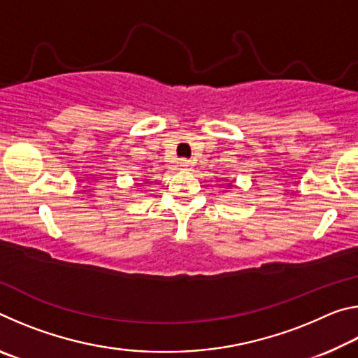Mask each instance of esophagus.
<instances>
[{
    "label": "esophagus",
    "mask_w": 358,
    "mask_h": 358,
    "mask_svg": "<svg viewBox=\"0 0 358 358\" xmlns=\"http://www.w3.org/2000/svg\"><path fill=\"white\" fill-rule=\"evenodd\" d=\"M178 167L181 171H189V169H192V162L189 159H180Z\"/></svg>",
    "instance_id": "obj_1"
}]
</instances>
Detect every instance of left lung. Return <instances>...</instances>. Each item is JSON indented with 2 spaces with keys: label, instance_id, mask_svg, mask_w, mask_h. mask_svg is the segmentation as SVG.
Returning a JSON list of instances; mask_svg holds the SVG:
<instances>
[{
  "label": "left lung",
  "instance_id": "8db88e82",
  "mask_svg": "<svg viewBox=\"0 0 358 358\" xmlns=\"http://www.w3.org/2000/svg\"><path fill=\"white\" fill-rule=\"evenodd\" d=\"M229 186H230V185H229Z\"/></svg>",
  "mask_w": 358,
  "mask_h": 358
}]
</instances>
